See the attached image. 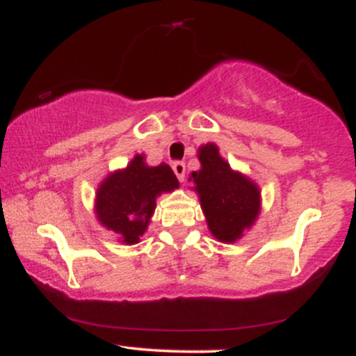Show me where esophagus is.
<instances>
[{
  "instance_id": "1",
  "label": "esophagus",
  "mask_w": 356,
  "mask_h": 356,
  "mask_svg": "<svg viewBox=\"0 0 356 356\" xmlns=\"http://www.w3.org/2000/svg\"><path fill=\"white\" fill-rule=\"evenodd\" d=\"M172 170L174 174L177 175L179 181L184 182V179H186V164H184V162H174Z\"/></svg>"
}]
</instances>
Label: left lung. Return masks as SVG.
<instances>
[{
  "label": "left lung",
  "mask_w": 356,
  "mask_h": 356,
  "mask_svg": "<svg viewBox=\"0 0 356 356\" xmlns=\"http://www.w3.org/2000/svg\"><path fill=\"white\" fill-rule=\"evenodd\" d=\"M201 169L189 175L194 182L207 227L220 243H236L254 226L261 212V191L254 181L219 154V147L207 142L197 150Z\"/></svg>",
  "instance_id": "obj_1"
}]
</instances>
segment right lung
Listing matches in <instances>:
<instances>
[{"label": "right lung", "instance_id": "1", "mask_svg": "<svg viewBox=\"0 0 356 356\" xmlns=\"http://www.w3.org/2000/svg\"><path fill=\"white\" fill-rule=\"evenodd\" d=\"M179 181L169 165H147L145 155L137 154L125 169L110 172L95 192V216L124 244H137L149 227L155 201L172 192Z\"/></svg>", "mask_w": 356, "mask_h": 356}]
</instances>
